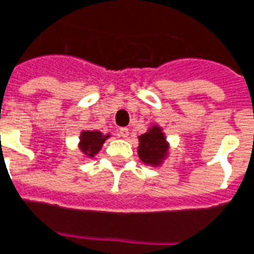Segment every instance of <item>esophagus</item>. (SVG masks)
Instances as JSON below:
<instances>
[{"mask_svg":"<svg viewBox=\"0 0 254 254\" xmlns=\"http://www.w3.org/2000/svg\"><path fill=\"white\" fill-rule=\"evenodd\" d=\"M119 135H120L122 138L128 137V128H126V127H122V128L119 130Z\"/></svg>","mask_w":254,"mask_h":254,"instance_id":"1","label":"esophagus"}]
</instances>
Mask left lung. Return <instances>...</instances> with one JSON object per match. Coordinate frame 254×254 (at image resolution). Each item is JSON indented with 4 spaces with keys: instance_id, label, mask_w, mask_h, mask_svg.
I'll return each instance as SVG.
<instances>
[{
    "instance_id": "1",
    "label": "left lung",
    "mask_w": 254,
    "mask_h": 254,
    "mask_svg": "<svg viewBox=\"0 0 254 254\" xmlns=\"http://www.w3.org/2000/svg\"><path fill=\"white\" fill-rule=\"evenodd\" d=\"M138 156L145 164L160 166L169 155V142L159 126H152L145 134L138 137Z\"/></svg>"
}]
</instances>
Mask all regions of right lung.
<instances>
[{
    "mask_svg": "<svg viewBox=\"0 0 254 254\" xmlns=\"http://www.w3.org/2000/svg\"><path fill=\"white\" fill-rule=\"evenodd\" d=\"M109 134L104 135L97 130H85L80 134V150L85 156L94 157L101 150L104 142L109 138Z\"/></svg>",
    "mask_w": 254,
    "mask_h": 254,
    "instance_id": "1",
    "label": "right lung"
}]
</instances>
